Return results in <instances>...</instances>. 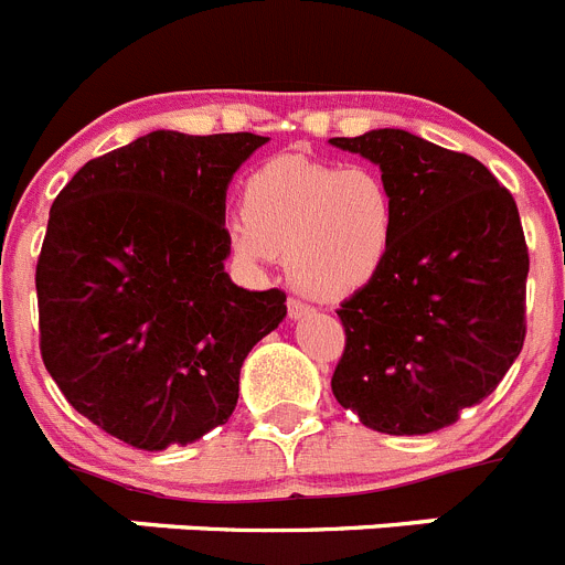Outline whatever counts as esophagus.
Listing matches in <instances>:
<instances>
[{
	"label": "esophagus",
	"instance_id": "esophagus-1",
	"mask_svg": "<svg viewBox=\"0 0 565 565\" xmlns=\"http://www.w3.org/2000/svg\"><path fill=\"white\" fill-rule=\"evenodd\" d=\"M308 313H313V308L308 306V302H302V299H288V317L297 322V319H306Z\"/></svg>",
	"mask_w": 565,
	"mask_h": 565
}]
</instances>
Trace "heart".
I'll return each mask as SVG.
<instances>
[{
	"mask_svg": "<svg viewBox=\"0 0 565 565\" xmlns=\"http://www.w3.org/2000/svg\"><path fill=\"white\" fill-rule=\"evenodd\" d=\"M396 228V192L379 169L279 154L248 174L243 214L223 223V239L248 271L286 254L299 291L344 299L382 274Z\"/></svg>",
	"mask_w": 565,
	"mask_h": 565,
	"instance_id": "heart-1",
	"label": "heart"
}]
</instances>
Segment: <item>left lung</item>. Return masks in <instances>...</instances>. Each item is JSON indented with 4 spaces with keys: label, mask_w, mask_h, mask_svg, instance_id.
<instances>
[{
    "label": "left lung",
    "mask_w": 565,
    "mask_h": 565,
    "mask_svg": "<svg viewBox=\"0 0 565 565\" xmlns=\"http://www.w3.org/2000/svg\"><path fill=\"white\" fill-rule=\"evenodd\" d=\"M398 201L393 252L344 299L331 391L387 436H424L495 391L526 337L529 252L512 194L481 161L404 129L331 138Z\"/></svg>",
    "instance_id": "1"
}]
</instances>
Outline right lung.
<instances>
[{"label": "right lung", "instance_id": "right-lung-1", "mask_svg": "<svg viewBox=\"0 0 565 565\" xmlns=\"http://www.w3.org/2000/svg\"><path fill=\"white\" fill-rule=\"evenodd\" d=\"M268 138L154 129L84 163L50 206L36 266L44 367L138 450L228 422L239 367L286 319L279 288L226 274V189Z\"/></svg>", "mask_w": 565, "mask_h": 565}]
</instances>
